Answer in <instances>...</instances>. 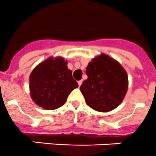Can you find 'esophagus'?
Returning a JSON list of instances; mask_svg holds the SVG:
<instances>
[{"label": "esophagus", "instance_id": "obj_1", "mask_svg": "<svg viewBox=\"0 0 156 156\" xmlns=\"http://www.w3.org/2000/svg\"><path fill=\"white\" fill-rule=\"evenodd\" d=\"M82 83H83V80H79V81H78V84H79L80 87V86H81V84H82Z\"/></svg>", "mask_w": 156, "mask_h": 156}]
</instances>
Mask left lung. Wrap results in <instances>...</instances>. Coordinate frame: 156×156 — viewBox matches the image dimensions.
Masks as SVG:
<instances>
[{
    "label": "left lung",
    "instance_id": "8db88e82",
    "mask_svg": "<svg viewBox=\"0 0 156 156\" xmlns=\"http://www.w3.org/2000/svg\"><path fill=\"white\" fill-rule=\"evenodd\" d=\"M88 78L80 86L87 104L100 112L115 109L124 100L128 87L126 71L106 54L93 58L86 69Z\"/></svg>",
    "mask_w": 156,
    "mask_h": 156
}]
</instances>
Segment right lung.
<instances>
[{"instance_id":"add662e5","label":"right lung","mask_w":156,"mask_h":156,"mask_svg":"<svg viewBox=\"0 0 156 156\" xmlns=\"http://www.w3.org/2000/svg\"><path fill=\"white\" fill-rule=\"evenodd\" d=\"M78 83L62 57H49L35 66L29 77L30 95L34 102L45 110L62 106L69 94Z\"/></svg>"}]
</instances>
